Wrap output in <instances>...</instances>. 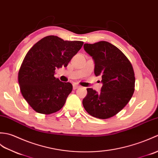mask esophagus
I'll use <instances>...</instances> for the list:
<instances>
[{"instance_id": "esophagus-1", "label": "esophagus", "mask_w": 158, "mask_h": 158, "mask_svg": "<svg viewBox=\"0 0 158 158\" xmlns=\"http://www.w3.org/2000/svg\"><path fill=\"white\" fill-rule=\"evenodd\" d=\"M80 86L79 85H73V90H76V89H79L80 88Z\"/></svg>"}]
</instances>
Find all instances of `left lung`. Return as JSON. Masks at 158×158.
<instances>
[{
    "mask_svg": "<svg viewBox=\"0 0 158 158\" xmlns=\"http://www.w3.org/2000/svg\"><path fill=\"white\" fill-rule=\"evenodd\" d=\"M85 51L94 61V74L103 83L100 93L86 89L82 100L87 113L99 119L114 116L123 109L135 91V77L132 65L123 52L106 41L85 44Z\"/></svg>",
    "mask_w": 158,
    "mask_h": 158,
    "instance_id": "8db88e82",
    "label": "left lung"
}]
</instances>
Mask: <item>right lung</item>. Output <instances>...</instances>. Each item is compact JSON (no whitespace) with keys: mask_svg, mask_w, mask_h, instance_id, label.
Instances as JSON below:
<instances>
[{"mask_svg":"<svg viewBox=\"0 0 158 158\" xmlns=\"http://www.w3.org/2000/svg\"><path fill=\"white\" fill-rule=\"evenodd\" d=\"M83 44L48 36L27 52L19 70L18 82L23 98L34 111L48 115L64 106L73 86L56 78L55 69L67 67Z\"/></svg>","mask_w":158,"mask_h":158,"instance_id":"1","label":"right lung"}]
</instances>
